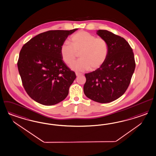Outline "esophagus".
Wrapping results in <instances>:
<instances>
[{"label":"esophagus","mask_w":156,"mask_h":156,"mask_svg":"<svg viewBox=\"0 0 156 156\" xmlns=\"http://www.w3.org/2000/svg\"><path fill=\"white\" fill-rule=\"evenodd\" d=\"M76 76H78L80 75V73H76Z\"/></svg>","instance_id":"esophagus-1"}]
</instances>
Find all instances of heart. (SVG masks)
Listing matches in <instances>:
<instances>
[{"instance_id":"obj_1","label":"heart","mask_w":156,"mask_h":156,"mask_svg":"<svg viewBox=\"0 0 156 156\" xmlns=\"http://www.w3.org/2000/svg\"><path fill=\"white\" fill-rule=\"evenodd\" d=\"M70 43L61 47L62 59L67 65L75 60L77 54L80 59L74 62L71 69L76 72L93 71L102 66L109 54V44L104 38H97L85 31H80L71 35Z\"/></svg>"}]
</instances>
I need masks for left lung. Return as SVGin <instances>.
Returning <instances> with one entry per match:
<instances>
[{"label": "left lung", "mask_w": 156, "mask_h": 156, "mask_svg": "<svg viewBox=\"0 0 156 156\" xmlns=\"http://www.w3.org/2000/svg\"><path fill=\"white\" fill-rule=\"evenodd\" d=\"M97 34L106 40L109 54L104 65L85 74V95L99 103H109L122 96L129 86L136 67L132 48L124 38L105 30Z\"/></svg>", "instance_id": "obj_1"}]
</instances>
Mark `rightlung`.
<instances>
[{"label":"right lung","mask_w":156,"mask_h":156,"mask_svg":"<svg viewBox=\"0 0 156 156\" xmlns=\"http://www.w3.org/2000/svg\"><path fill=\"white\" fill-rule=\"evenodd\" d=\"M71 30H50L25 43L19 53L18 68L27 94L44 105H54L65 99L76 73L66 66L61 47Z\"/></svg>","instance_id":"1"}]
</instances>
